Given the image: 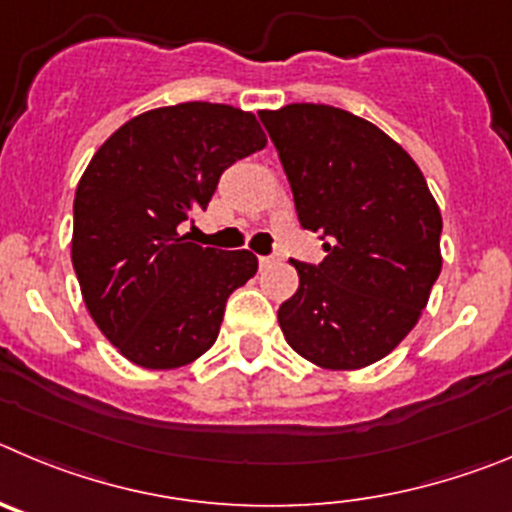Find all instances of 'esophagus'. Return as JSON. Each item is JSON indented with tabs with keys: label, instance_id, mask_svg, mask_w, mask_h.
Masks as SVG:
<instances>
[{
	"label": "esophagus",
	"instance_id": "esophagus-1",
	"mask_svg": "<svg viewBox=\"0 0 512 512\" xmlns=\"http://www.w3.org/2000/svg\"><path fill=\"white\" fill-rule=\"evenodd\" d=\"M257 260H260L262 267H267V265H273V262H278L280 255H262V257H257Z\"/></svg>",
	"mask_w": 512,
	"mask_h": 512
}]
</instances>
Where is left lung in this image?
I'll return each instance as SVG.
<instances>
[{
  "mask_svg": "<svg viewBox=\"0 0 512 512\" xmlns=\"http://www.w3.org/2000/svg\"><path fill=\"white\" fill-rule=\"evenodd\" d=\"M319 265L278 308L285 339L326 370H359L416 326L441 273V211L413 158L380 127L326 104L260 112Z\"/></svg>",
  "mask_w": 512,
  "mask_h": 512,
  "instance_id": "left-lung-1",
  "label": "left lung"
}]
</instances>
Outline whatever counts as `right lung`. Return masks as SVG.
I'll return each instance as SVG.
<instances>
[{
	"label": "right lung",
	"mask_w": 512,
	"mask_h": 512,
	"mask_svg": "<svg viewBox=\"0 0 512 512\" xmlns=\"http://www.w3.org/2000/svg\"><path fill=\"white\" fill-rule=\"evenodd\" d=\"M265 145L255 114L186 101L130 119L91 158L71 260L91 319L130 362L170 370L216 342L257 257L193 245L178 229L206 211L229 165Z\"/></svg>",
	"instance_id": "1"
}]
</instances>
